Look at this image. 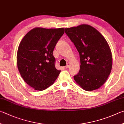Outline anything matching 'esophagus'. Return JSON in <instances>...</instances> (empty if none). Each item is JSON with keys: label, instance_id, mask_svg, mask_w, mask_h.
I'll return each mask as SVG.
<instances>
[{"label": "esophagus", "instance_id": "1", "mask_svg": "<svg viewBox=\"0 0 124 124\" xmlns=\"http://www.w3.org/2000/svg\"><path fill=\"white\" fill-rule=\"evenodd\" d=\"M69 67V63H68L67 64L66 66H65V68H68Z\"/></svg>", "mask_w": 124, "mask_h": 124}]
</instances>
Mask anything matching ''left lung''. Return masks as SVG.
Instances as JSON below:
<instances>
[{"label": "left lung", "instance_id": "1", "mask_svg": "<svg viewBox=\"0 0 124 124\" xmlns=\"http://www.w3.org/2000/svg\"><path fill=\"white\" fill-rule=\"evenodd\" d=\"M65 32L80 55V70L74 76V80L85 91L98 89L112 69V53L106 40L97 30L86 24L66 28Z\"/></svg>", "mask_w": 124, "mask_h": 124}]
</instances>
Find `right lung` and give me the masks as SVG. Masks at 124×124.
Segmentation results:
<instances>
[{
    "instance_id": "right-lung-1",
    "label": "right lung",
    "mask_w": 124,
    "mask_h": 124,
    "mask_svg": "<svg viewBox=\"0 0 124 124\" xmlns=\"http://www.w3.org/2000/svg\"><path fill=\"white\" fill-rule=\"evenodd\" d=\"M64 32L63 28H36L21 40L17 55V67L24 81L37 91L52 85L61 70L55 66L53 51Z\"/></svg>"
}]
</instances>
